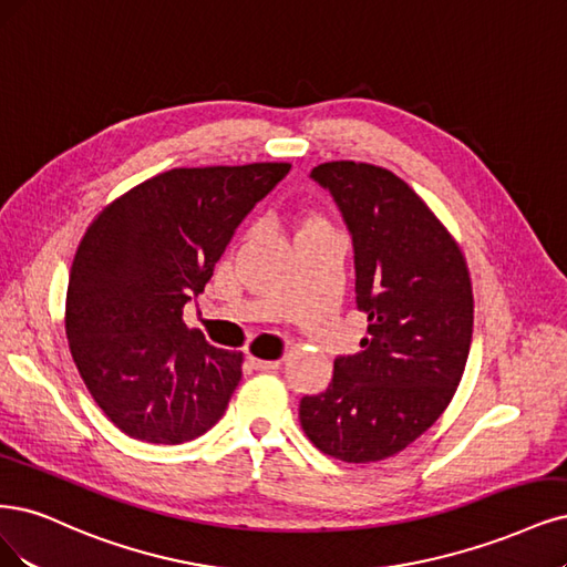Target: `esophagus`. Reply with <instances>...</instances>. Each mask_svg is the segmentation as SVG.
Returning a JSON list of instances; mask_svg holds the SVG:
<instances>
[{
  "label": "esophagus",
  "mask_w": 567,
  "mask_h": 567,
  "mask_svg": "<svg viewBox=\"0 0 567 567\" xmlns=\"http://www.w3.org/2000/svg\"><path fill=\"white\" fill-rule=\"evenodd\" d=\"M250 365L256 370H277L281 365V361H262V359H252L250 357Z\"/></svg>",
  "instance_id": "obj_1"
}]
</instances>
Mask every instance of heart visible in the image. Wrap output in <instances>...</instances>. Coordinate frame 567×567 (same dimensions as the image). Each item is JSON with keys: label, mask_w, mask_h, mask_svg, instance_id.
<instances>
[{"label": "heart", "mask_w": 567, "mask_h": 567, "mask_svg": "<svg viewBox=\"0 0 567 567\" xmlns=\"http://www.w3.org/2000/svg\"><path fill=\"white\" fill-rule=\"evenodd\" d=\"M311 225H321V223H311ZM311 225H307V227H311Z\"/></svg>", "instance_id": "obj_1"}]
</instances>
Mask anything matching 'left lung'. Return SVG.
I'll use <instances>...</instances> for the list:
<instances>
[{"instance_id": "1", "label": "left lung", "mask_w": 567, "mask_h": 567, "mask_svg": "<svg viewBox=\"0 0 567 567\" xmlns=\"http://www.w3.org/2000/svg\"><path fill=\"white\" fill-rule=\"evenodd\" d=\"M309 178L333 197L354 248L361 351L302 396L300 424L321 453L378 462L422 436L451 403L472 347L474 296L462 250L392 171L328 162Z\"/></svg>"}]
</instances>
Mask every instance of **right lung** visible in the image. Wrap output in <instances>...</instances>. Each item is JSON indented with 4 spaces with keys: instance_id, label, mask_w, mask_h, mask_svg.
Wrapping results in <instances>:
<instances>
[{
    "instance_id": "obj_1",
    "label": "right lung",
    "mask_w": 567,
    "mask_h": 567,
    "mask_svg": "<svg viewBox=\"0 0 567 567\" xmlns=\"http://www.w3.org/2000/svg\"><path fill=\"white\" fill-rule=\"evenodd\" d=\"M290 164L173 168L126 192L86 229L68 284L72 359L131 439L185 443L216 424L241 354L183 323L234 231Z\"/></svg>"
}]
</instances>
